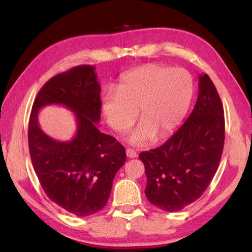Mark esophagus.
<instances>
[{
  "instance_id": "1",
  "label": "esophagus",
  "mask_w": 252,
  "mask_h": 252,
  "mask_svg": "<svg viewBox=\"0 0 252 252\" xmlns=\"http://www.w3.org/2000/svg\"><path fill=\"white\" fill-rule=\"evenodd\" d=\"M126 156H127V158H131V159H133V158H136L138 153H136V151H134L133 149H126Z\"/></svg>"
}]
</instances>
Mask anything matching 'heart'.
<instances>
[{
	"mask_svg": "<svg viewBox=\"0 0 252 252\" xmlns=\"http://www.w3.org/2000/svg\"><path fill=\"white\" fill-rule=\"evenodd\" d=\"M192 94V78L186 70L147 64L127 72L119 91L109 89L103 93L102 112L113 130L126 132L140 110L143 120L129 141L146 146L157 134L164 138L176 129L189 109Z\"/></svg>",
	"mask_w": 252,
	"mask_h": 252,
	"instance_id": "obj_1",
	"label": "heart"
}]
</instances>
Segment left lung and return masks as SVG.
<instances>
[{"label": "left lung", "instance_id": "obj_1", "mask_svg": "<svg viewBox=\"0 0 252 252\" xmlns=\"http://www.w3.org/2000/svg\"><path fill=\"white\" fill-rule=\"evenodd\" d=\"M224 114L215 84L199 76L197 103L188 120L161 147L140 153L147 174L144 192L153 206L181 210L201 197L219 167Z\"/></svg>", "mask_w": 252, "mask_h": 252}]
</instances>
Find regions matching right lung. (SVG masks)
Segmentation results:
<instances>
[{"label": "right lung", "instance_id": "right-lung-1", "mask_svg": "<svg viewBox=\"0 0 252 252\" xmlns=\"http://www.w3.org/2000/svg\"><path fill=\"white\" fill-rule=\"evenodd\" d=\"M94 66L79 65L50 79L34 100L29 122L32 164L51 201L67 212L88 217L108 202L114 176L126 162V149L113 136L101 133V88ZM49 104L74 112L77 133L58 142L40 130L37 114Z\"/></svg>", "mask_w": 252, "mask_h": 252}]
</instances>
